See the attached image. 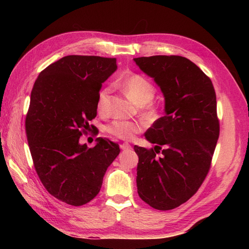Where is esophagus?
<instances>
[{"label":"esophagus","mask_w":249,"mask_h":249,"mask_svg":"<svg viewBox=\"0 0 249 249\" xmlns=\"http://www.w3.org/2000/svg\"><path fill=\"white\" fill-rule=\"evenodd\" d=\"M120 147H121V150H123V151H125V150H130L131 149V145L129 144V143H122V144H120Z\"/></svg>","instance_id":"esophagus-1"}]
</instances>
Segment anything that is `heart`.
I'll return each instance as SVG.
<instances>
[{"mask_svg": "<svg viewBox=\"0 0 249 249\" xmlns=\"http://www.w3.org/2000/svg\"><path fill=\"white\" fill-rule=\"evenodd\" d=\"M122 87L135 104L141 106V113L145 120L155 121L158 119L160 109L155 103H153L156 88L149 79L134 73L122 81ZM110 93L111 89L109 87L103 88L99 91L97 96V110L99 113H107ZM144 127L145 123L141 120H114L107 126V131L116 138L129 141L133 140L135 136L143 130Z\"/></svg>", "mask_w": 249, "mask_h": 249, "instance_id": "obj_1", "label": "heart"}]
</instances>
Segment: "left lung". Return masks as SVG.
I'll return each mask as SVG.
<instances>
[{
	"instance_id": "8db88e82",
	"label": "left lung",
	"mask_w": 249,
	"mask_h": 249,
	"mask_svg": "<svg viewBox=\"0 0 249 249\" xmlns=\"http://www.w3.org/2000/svg\"><path fill=\"white\" fill-rule=\"evenodd\" d=\"M134 61L160 88L166 113L145 133L146 140L157 144L154 149L134 146L139 157L137 188L152 208L172 210L192 198L209 173L219 137L215 89L186 57L153 55ZM160 149L163 155L157 158Z\"/></svg>"
}]
</instances>
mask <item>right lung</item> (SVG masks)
Wrapping results in <instances>:
<instances>
[{
	"label": "right lung",
	"instance_id": "obj_1",
	"mask_svg": "<svg viewBox=\"0 0 249 249\" xmlns=\"http://www.w3.org/2000/svg\"><path fill=\"white\" fill-rule=\"evenodd\" d=\"M116 71V59L67 55L39 73L31 92L25 131L34 167L50 195L71 205L96 197L119 144L97 138L89 149L79 139L97 114L102 83Z\"/></svg>",
	"mask_w": 249,
	"mask_h": 249
}]
</instances>
